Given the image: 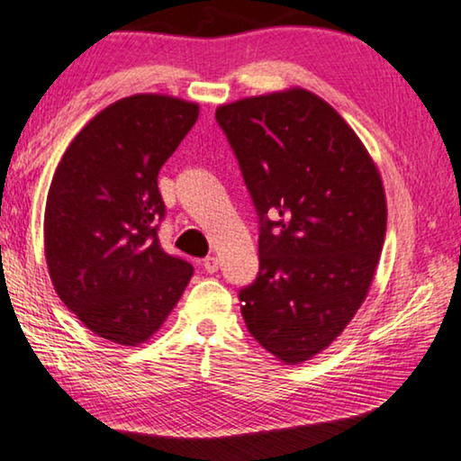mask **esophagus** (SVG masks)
<instances>
[{
	"label": "esophagus",
	"instance_id": "1",
	"mask_svg": "<svg viewBox=\"0 0 461 461\" xmlns=\"http://www.w3.org/2000/svg\"><path fill=\"white\" fill-rule=\"evenodd\" d=\"M202 267L206 274H216L218 267H221V261H218L216 258H206L202 261Z\"/></svg>",
	"mask_w": 461,
	"mask_h": 461
}]
</instances>
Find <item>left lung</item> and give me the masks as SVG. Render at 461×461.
Here are the masks:
<instances>
[{"label": "left lung", "instance_id": "1", "mask_svg": "<svg viewBox=\"0 0 461 461\" xmlns=\"http://www.w3.org/2000/svg\"><path fill=\"white\" fill-rule=\"evenodd\" d=\"M216 120L261 221L240 312L263 349L302 364L343 333L372 285L388 221L378 165L304 87L222 104Z\"/></svg>", "mask_w": 461, "mask_h": 461}]
</instances>
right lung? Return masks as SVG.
<instances>
[{"label":"right lung","mask_w":461,"mask_h":461,"mask_svg":"<svg viewBox=\"0 0 461 461\" xmlns=\"http://www.w3.org/2000/svg\"><path fill=\"white\" fill-rule=\"evenodd\" d=\"M200 105L163 94L122 97L60 157L44 208V255L63 304L105 341L137 347L167 321L194 274L157 239V176Z\"/></svg>","instance_id":"right-lung-1"}]
</instances>
